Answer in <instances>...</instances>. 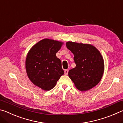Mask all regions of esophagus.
I'll use <instances>...</instances> for the list:
<instances>
[{
  "instance_id": "obj_1",
  "label": "esophagus",
  "mask_w": 123,
  "mask_h": 123,
  "mask_svg": "<svg viewBox=\"0 0 123 123\" xmlns=\"http://www.w3.org/2000/svg\"><path fill=\"white\" fill-rule=\"evenodd\" d=\"M68 70L66 69L65 70H64V74L68 75Z\"/></svg>"
}]
</instances>
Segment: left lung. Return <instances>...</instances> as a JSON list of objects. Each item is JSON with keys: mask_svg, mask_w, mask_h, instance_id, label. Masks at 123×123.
<instances>
[{"mask_svg": "<svg viewBox=\"0 0 123 123\" xmlns=\"http://www.w3.org/2000/svg\"><path fill=\"white\" fill-rule=\"evenodd\" d=\"M67 48L74 55L76 67L69 70L68 75L79 90L86 91L95 87L101 80L104 62L100 51L89 44L67 42Z\"/></svg>", "mask_w": 123, "mask_h": 123, "instance_id": "1", "label": "left lung"}]
</instances>
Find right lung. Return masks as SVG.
I'll list each match as a JSON object with an SVG mask.
<instances>
[{
    "instance_id": "obj_1",
    "label": "right lung",
    "mask_w": 123,
    "mask_h": 123,
    "mask_svg": "<svg viewBox=\"0 0 123 123\" xmlns=\"http://www.w3.org/2000/svg\"><path fill=\"white\" fill-rule=\"evenodd\" d=\"M63 44L61 42L45 38L28 52L25 61L27 75L33 84L43 90L53 89L64 74L61 60L56 56Z\"/></svg>"
}]
</instances>
